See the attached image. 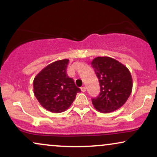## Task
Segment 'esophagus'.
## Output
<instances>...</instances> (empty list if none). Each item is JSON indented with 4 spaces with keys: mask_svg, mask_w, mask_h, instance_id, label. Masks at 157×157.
<instances>
[{
    "mask_svg": "<svg viewBox=\"0 0 157 157\" xmlns=\"http://www.w3.org/2000/svg\"><path fill=\"white\" fill-rule=\"evenodd\" d=\"M81 91H82V92H85V91H86V87H85V86H82V87H81Z\"/></svg>",
    "mask_w": 157,
    "mask_h": 157,
    "instance_id": "obj_1",
    "label": "esophagus"
}]
</instances>
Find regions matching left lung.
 <instances>
[{
    "label": "left lung",
    "mask_w": 157,
    "mask_h": 157,
    "mask_svg": "<svg viewBox=\"0 0 157 157\" xmlns=\"http://www.w3.org/2000/svg\"><path fill=\"white\" fill-rule=\"evenodd\" d=\"M91 66L99 80L100 92L91 99L94 108L102 113L120 109L127 101L132 90V77L127 67L109 57H97Z\"/></svg>",
    "instance_id": "1"
}]
</instances>
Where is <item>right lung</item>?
I'll use <instances>...</instances> for the list:
<instances>
[{
  "label": "right lung",
  "mask_w": 157,
  "mask_h": 157,
  "mask_svg": "<svg viewBox=\"0 0 157 157\" xmlns=\"http://www.w3.org/2000/svg\"><path fill=\"white\" fill-rule=\"evenodd\" d=\"M68 60H57L48 65L35 77L34 93L40 105L53 113L63 112L81 92L74 80L66 73Z\"/></svg>",
  "instance_id": "add662e5"
}]
</instances>
